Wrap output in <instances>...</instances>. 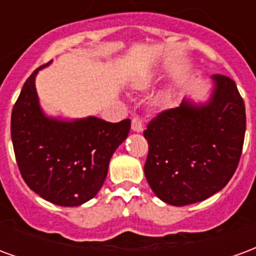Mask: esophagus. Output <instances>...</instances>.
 I'll return each instance as SVG.
<instances>
[{
    "label": "esophagus",
    "mask_w": 256,
    "mask_h": 256,
    "mask_svg": "<svg viewBox=\"0 0 256 256\" xmlns=\"http://www.w3.org/2000/svg\"><path fill=\"white\" fill-rule=\"evenodd\" d=\"M132 128H133V132H137V133H141V132L144 130L142 120H141L138 116L133 118V120H132Z\"/></svg>",
    "instance_id": "1"
}]
</instances>
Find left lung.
<instances>
[{"label": "left lung", "instance_id": "8db88e82", "mask_svg": "<svg viewBox=\"0 0 256 256\" xmlns=\"http://www.w3.org/2000/svg\"><path fill=\"white\" fill-rule=\"evenodd\" d=\"M206 104L184 100L160 112L144 132L150 145L144 172L164 203L188 206L226 186L238 166L246 134V106L234 80L211 76Z\"/></svg>", "mask_w": 256, "mask_h": 256}]
</instances>
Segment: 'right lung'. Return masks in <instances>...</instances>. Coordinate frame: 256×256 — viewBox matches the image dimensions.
Returning <instances> with one entry per match:
<instances>
[{
  "instance_id": "right-lung-1",
  "label": "right lung",
  "mask_w": 256,
  "mask_h": 256,
  "mask_svg": "<svg viewBox=\"0 0 256 256\" xmlns=\"http://www.w3.org/2000/svg\"><path fill=\"white\" fill-rule=\"evenodd\" d=\"M41 66L26 80L12 110L10 136L20 174L48 202L76 207L98 193L114 152L128 137L130 119L119 123L88 116H46L36 89Z\"/></svg>"
}]
</instances>
